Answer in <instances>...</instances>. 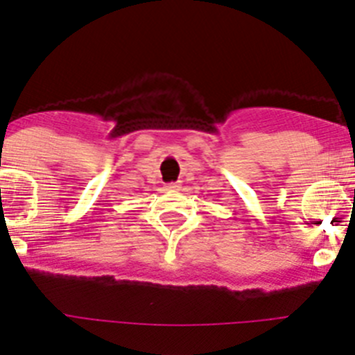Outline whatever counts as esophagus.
<instances>
[{"label":"esophagus","mask_w":355,"mask_h":355,"mask_svg":"<svg viewBox=\"0 0 355 355\" xmlns=\"http://www.w3.org/2000/svg\"><path fill=\"white\" fill-rule=\"evenodd\" d=\"M164 187L166 191H178L180 189V184H178V182H171V184H166Z\"/></svg>","instance_id":"esophagus-1"}]
</instances>
